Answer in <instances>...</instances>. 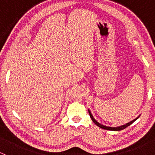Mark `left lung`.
<instances>
[{
    "label": "left lung",
    "mask_w": 155,
    "mask_h": 155,
    "mask_svg": "<svg viewBox=\"0 0 155 155\" xmlns=\"http://www.w3.org/2000/svg\"><path fill=\"white\" fill-rule=\"evenodd\" d=\"M89 114H90V118L92 119V122H93L94 123H95V124H96V125L98 126L99 127H101V128L104 129V130H114V131L122 130H123V129H124V128H126V127H128L129 125H130V124H132L133 122H134L135 121H136V120H137V119L138 118V117H137L136 119H135V120H133V121H131V122H128V123H127L126 124H124V125H122V126H120V127H107V126H104V125H103V124H100V123H98V122H97V121H96V120H95V119L93 118V117H92V115L91 112H90V111H89Z\"/></svg>",
    "instance_id": "obj_1"
}]
</instances>
